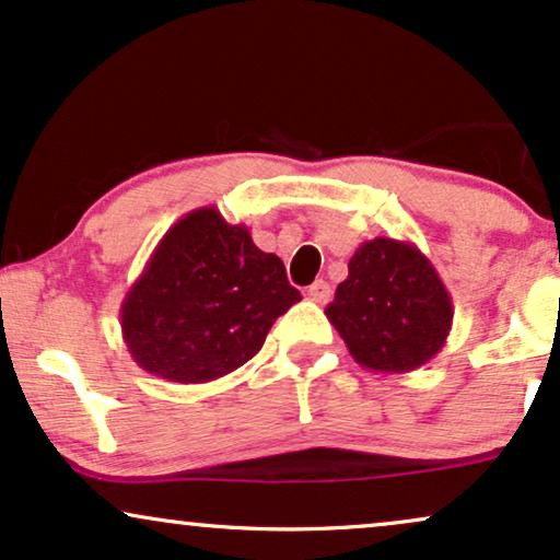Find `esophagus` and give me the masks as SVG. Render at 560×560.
<instances>
[{
    "instance_id": "1",
    "label": "esophagus",
    "mask_w": 560,
    "mask_h": 560,
    "mask_svg": "<svg viewBox=\"0 0 560 560\" xmlns=\"http://www.w3.org/2000/svg\"><path fill=\"white\" fill-rule=\"evenodd\" d=\"M330 294H332V292H330V284H328V281H323V279H317L315 284L307 287V296H310V300H313V302H317V304L328 302Z\"/></svg>"
}]
</instances>
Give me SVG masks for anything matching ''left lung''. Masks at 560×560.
I'll return each mask as SVG.
<instances>
[{
    "label": "left lung",
    "mask_w": 560,
    "mask_h": 560,
    "mask_svg": "<svg viewBox=\"0 0 560 560\" xmlns=\"http://www.w3.org/2000/svg\"><path fill=\"white\" fill-rule=\"evenodd\" d=\"M325 315L353 362L370 372H413L442 351L452 296L413 243L374 237L357 247Z\"/></svg>",
    "instance_id": "obj_1"
}]
</instances>
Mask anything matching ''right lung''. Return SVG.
Instances as JSON below:
<instances>
[{"mask_svg": "<svg viewBox=\"0 0 560 560\" xmlns=\"http://www.w3.org/2000/svg\"><path fill=\"white\" fill-rule=\"evenodd\" d=\"M302 294L284 264L217 207L170 228L121 302V332L141 370L180 385L235 372Z\"/></svg>", "mask_w": 560, "mask_h": 560, "instance_id": "add662e5", "label": "right lung"}]
</instances>
